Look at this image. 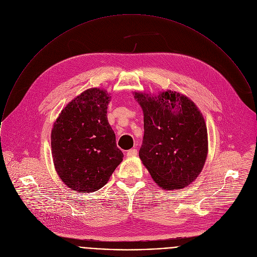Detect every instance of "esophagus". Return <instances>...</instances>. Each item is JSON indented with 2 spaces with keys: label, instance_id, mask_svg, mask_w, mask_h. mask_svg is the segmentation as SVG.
I'll return each mask as SVG.
<instances>
[{
  "label": "esophagus",
  "instance_id": "obj_1",
  "mask_svg": "<svg viewBox=\"0 0 257 257\" xmlns=\"http://www.w3.org/2000/svg\"><path fill=\"white\" fill-rule=\"evenodd\" d=\"M137 156H138V151L136 149H132V150L127 151V153H126L127 158H135Z\"/></svg>",
  "mask_w": 257,
  "mask_h": 257
}]
</instances>
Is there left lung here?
<instances>
[{
	"instance_id": "1",
	"label": "left lung",
	"mask_w": 257,
	"mask_h": 257,
	"mask_svg": "<svg viewBox=\"0 0 257 257\" xmlns=\"http://www.w3.org/2000/svg\"><path fill=\"white\" fill-rule=\"evenodd\" d=\"M134 96L144 111L143 165L160 187H186L202 171L208 153L201 111L189 97L175 90L154 95L135 91Z\"/></svg>"
}]
</instances>
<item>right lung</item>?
Here are the masks:
<instances>
[{"label":"right lung","mask_w":257,"mask_h":257,"mask_svg":"<svg viewBox=\"0 0 257 257\" xmlns=\"http://www.w3.org/2000/svg\"><path fill=\"white\" fill-rule=\"evenodd\" d=\"M109 101L105 89L87 88L54 122L51 146L55 169L62 181L78 192L101 188L122 162L123 154L107 121Z\"/></svg>","instance_id":"1"}]
</instances>
